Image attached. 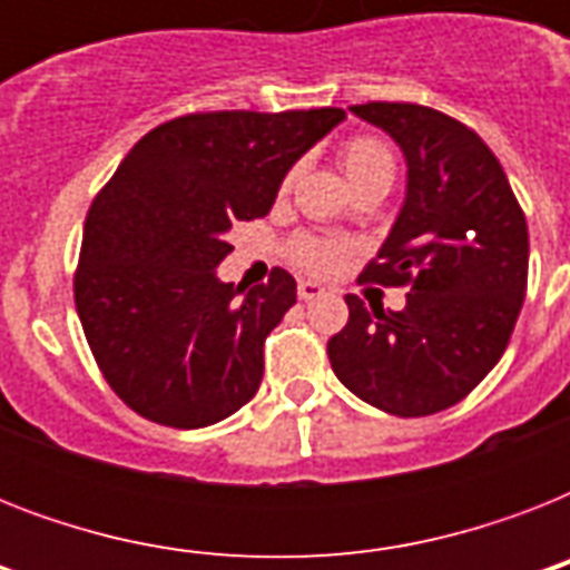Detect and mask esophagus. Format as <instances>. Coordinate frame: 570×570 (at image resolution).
<instances>
[{
    "label": "esophagus",
    "mask_w": 570,
    "mask_h": 570,
    "mask_svg": "<svg viewBox=\"0 0 570 570\" xmlns=\"http://www.w3.org/2000/svg\"><path fill=\"white\" fill-rule=\"evenodd\" d=\"M322 295H325V286L316 284V281H302V284H298V298H302V302H316Z\"/></svg>",
    "instance_id": "1"
}]
</instances>
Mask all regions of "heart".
Returning a JSON list of instances; mask_svg holds the SVG:
<instances>
[{
  "label": "heart",
  "mask_w": 570,
  "mask_h": 570,
  "mask_svg": "<svg viewBox=\"0 0 570 570\" xmlns=\"http://www.w3.org/2000/svg\"><path fill=\"white\" fill-rule=\"evenodd\" d=\"M340 163L343 171L352 180L355 189H366V186H390L393 174H396V159L384 141L373 136H357L343 145L340 150ZM289 186V180H286ZM293 259L307 272H328L337 266L343 245L331 239H320V236H298L289 248Z\"/></svg>",
  "instance_id": "obj_1"
}]
</instances>
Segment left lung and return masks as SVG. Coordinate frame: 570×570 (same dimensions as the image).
Returning a JSON list of instances; mask_svg holds the SVG:
<instances>
[{
  "mask_svg": "<svg viewBox=\"0 0 570 570\" xmlns=\"http://www.w3.org/2000/svg\"><path fill=\"white\" fill-rule=\"evenodd\" d=\"M407 165L405 200L364 281L407 286L405 311L346 295L331 370L357 399L396 416L455 405L503 357L527 295L530 233L503 165L482 138L416 102L352 106Z\"/></svg>",
  "mask_w": 570,
  "mask_h": 570,
  "instance_id": "8db88e82",
  "label": "left lung"
}]
</instances>
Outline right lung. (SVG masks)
Listing matches in <instances>:
<instances>
[{
	"mask_svg": "<svg viewBox=\"0 0 570 570\" xmlns=\"http://www.w3.org/2000/svg\"><path fill=\"white\" fill-rule=\"evenodd\" d=\"M343 109L204 111L138 141L85 218L73 295L102 375L136 414L204 429L263 381V343L295 304V277L222 284L236 222L263 218L286 171Z\"/></svg>",
	"mask_w": 570,
	"mask_h": 570,
	"instance_id": "obj_1",
	"label": "right lung"
}]
</instances>
